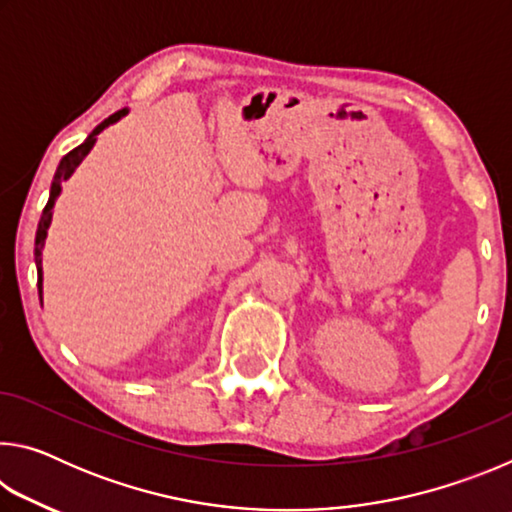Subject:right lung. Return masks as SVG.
Listing matches in <instances>:
<instances>
[{"label":"right lung","instance_id":"right-lung-1","mask_svg":"<svg viewBox=\"0 0 512 512\" xmlns=\"http://www.w3.org/2000/svg\"><path fill=\"white\" fill-rule=\"evenodd\" d=\"M128 115V108H121L115 115H110L108 119H103L101 124L94 128V131L85 137V142L76 146L74 151H69L63 160L58 162L56 173H54V180H51V187H49V201L45 205V210H42L40 216V223H38V230H36V248H33V259H36V268H38V296H40V305H42V250H45V241H47V232H49V225L51 219H54V207L60 192H63V183L65 180L72 178V173L76 171V167L85 160V155L92 151V146L97 144V135L101 131H106L108 126L117 124L119 119H124Z\"/></svg>","mask_w":512,"mask_h":512}]
</instances>
